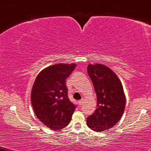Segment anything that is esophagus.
Listing matches in <instances>:
<instances>
[{"label": "esophagus", "mask_w": 151, "mask_h": 151, "mask_svg": "<svg viewBox=\"0 0 151 151\" xmlns=\"http://www.w3.org/2000/svg\"><path fill=\"white\" fill-rule=\"evenodd\" d=\"M78 104H79V106H81L82 104H83V100H81L78 101Z\"/></svg>", "instance_id": "1"}]
</instances>
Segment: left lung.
<instances>
[{
    "instance_id": "1",
    "label": "left lung",
    "mask_w": 151,
    "mask_h": 151,
    "mask_svg": "<svg viewBox=\"0 0 151 151\" xmlns=\"http://www.w3.org/2000/svg\"><path fill=\"white\" fill-rule=\"evenodd\" d=\"M88 76L97 95V109L87 117V125L95 132L114 127L121 119L125 107V97L121 81L107 67L88 65Z\"/></svg>"
}]
</instances>
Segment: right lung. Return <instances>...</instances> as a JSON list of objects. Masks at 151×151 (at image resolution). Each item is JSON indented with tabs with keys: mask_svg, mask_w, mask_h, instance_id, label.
<instances>
[{
	"mask_svg": "<svg viewBox=\"0 0 151 151\" xmlns=\"http://www.w3.org/2000/svg\"><path fill=\"white\" fill-rule=\"evenodd\" d=\"M74 64L49 66L36 77L31 92V103L38 119L51 129H60L69 124L77 105L68 98L65 80Z\"/></svg>",
	"mask_w": 151,
	"mask_h": 151,
	"instance_id": "obj_1",
	"label": "right lung"
}]
</instances>
